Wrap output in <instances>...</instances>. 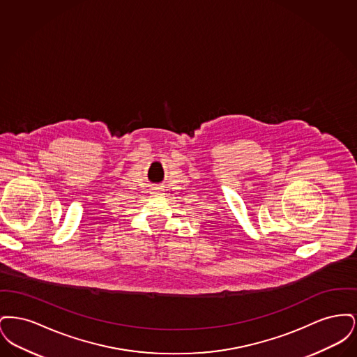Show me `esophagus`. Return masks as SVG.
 <instances>
[{"instance_id": "obj_1", "label": "esophagus", "mask_w": 357, "mask_h": 357, "mask_svg": "<svg viewBox=\"0 0 357 357\" xmlns=\"http://www.w3.org/2000/svg\"><path fill=\"white\" fill-rule=\"evenodd\" d=\"M153 195H159L160 192H162V187L160 186H153L151 188V191H150Z\"/></svg>"}]
</instances>
